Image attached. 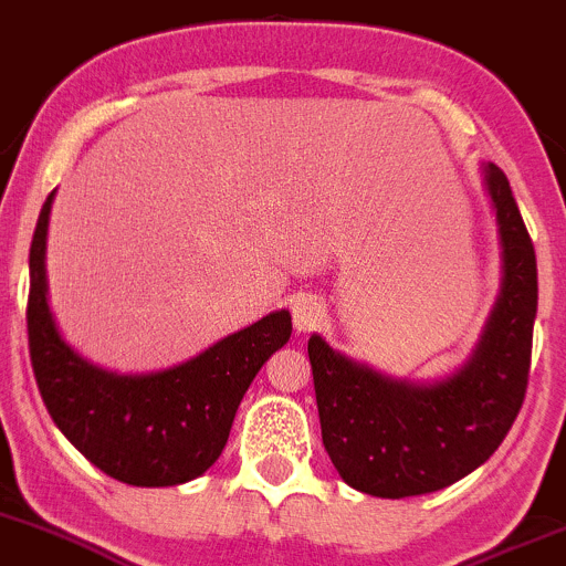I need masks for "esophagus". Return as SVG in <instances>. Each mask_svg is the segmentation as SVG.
<instances>
[{
  "label": "esophagus",
  "mask_w": 566,
  "mask_h": 566,
  "mask_svg": "<svg viewBox=\"0 0 566 566\" xmlns=\"http://www.w3.org/2000/svg\"><path fill=\"white\" fill-rule=\"evenodd\" d=\"M291 318H294V329L300 334L313 332L326 318V305L318 296L302 294L291 302Z\"/></svg>",
  "instance_id": "1"
}]
</instances>
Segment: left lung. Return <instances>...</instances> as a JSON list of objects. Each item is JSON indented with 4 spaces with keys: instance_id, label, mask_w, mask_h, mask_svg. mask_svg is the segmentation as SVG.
Listing matches in <instances>:
<instances>
[{
    "instance_id": "left-lung-1",
    "label": "left lung",
    "mask_w": 566,
    "mask_h": 566,
    "mask_svg": "<svg viewBox=\"0 0 566 566\" xmlns=\"http://www.w3.org/2000/svg\"><path fill=\"white\" fill-rule=\"evenodd\" d=\"M483 186L500 227L502 283L475 348L451 375L394 378L321 334L307 343L324 448L339 478L364 494L421 496L470 475L502 446L524 405L537 259L496 164H483Z\"/></svg>"
}]
</instances>
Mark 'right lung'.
Returning <instances> with one entry per match:
<instances>
[{
  "label": "right lung",
  "mask_w": 566,
  "mask_h": 566,
  "mask_svg": "<svg viewBox=\"0 0 566 566\" xmlns=\"http://www.w3.org/2000/svg\"><path fill=\"white\" fill-rule=\"evenodd\" d=\"M42 205L29 251V354L53 423L94 467L120 483L159 489L205 475L221 455L234 412L264 361L291 337L275 310L202 354L156 373H115L72 348L48 296V223Z\"/></svg>",
  "instance_id": "1"
}]
</instances>
